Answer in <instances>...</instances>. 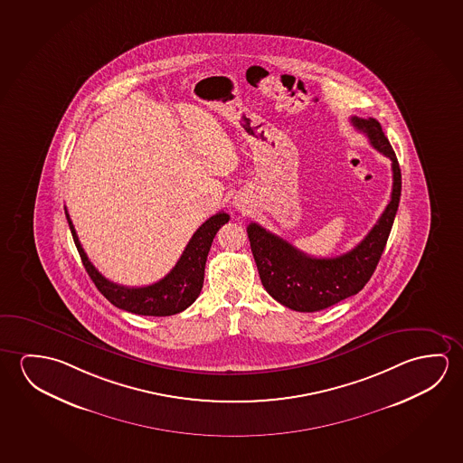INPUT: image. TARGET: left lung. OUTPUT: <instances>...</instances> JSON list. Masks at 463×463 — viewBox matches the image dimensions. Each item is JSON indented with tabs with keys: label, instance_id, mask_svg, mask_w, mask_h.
I'll list each match as a JSON object with an SVG mask.
<instances>
[{
	"label": "left lung",
	"instance_id": "1",
	"mask_svg": "<svg viewBox=\"0 0 463 463\" xmlns=\"http://www.w3.org/2000/svg\"><path fill=\"white\" fill-rule=\"evenodd\" d=\"M351 122L359 132L367 135L374 149L392 162L391 201L368 235L345 254L314 257L296 250L293 244L257 223L248 225L250 250L267 293L298 312L323 310L359 293L382 259L396 217L402 176L392 146L376 118H353Z\"/></svg>",
	"mask_w": 463,
	"mask_h": 463
}]
</instances>
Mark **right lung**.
I'll list each match as a JSON object with an SVG mask.
<instances>
[{"label":"right lung","mask_w":463,"mask_h":463,"mask_svg":"<svg viewBox=\"0 0 463 463\" xmlns=\"http://www.w3.org/2000/svg\"><path fill=\"white\" fill-rule=\"evenodd\" d=\"M69 228L72 232L75 246L81 257L85 270L93 279L96 288L104 298L116 307L132 312L137 316L167 317L182 312L190 307L198 299L199 293L204 283V269H206L207 254L213 246V238L222 225L230 221V215L217 213L207 219L191 236L184 254L178 259L175 267L164 279L147 287L128 288L116 285L104 279L91 264L85 250L81 248L79 236L75 233L74 223L66 211Z\"/></svg>","instance_id":"add662e5"}]
</instances>
